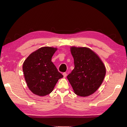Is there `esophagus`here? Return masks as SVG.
I'll return each mask as SVG.
<instances>
[{
	"instance_id": "obj_1",
	"label": "esophagus",
	"mask_w": 127,
	"mask_h": 127,
	"mask_svg": "<svg viewBox=\"0 0 127 127\" xmlns=\"http://www.w3.org/2000/svg\"><path fill=\"white\" fill-rule=\"evenodd\" d=\"M63 76H64V78L66 77V76H67V73H66V72H64V73H63Z\"/></svg>"
}]
</instances>
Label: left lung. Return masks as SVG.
<instances>
[{
  "label": "left lung",
  "mask_w": 127,
  "mask_h": 127,
  "mask_svg": "<svg viewBox=\"0 0 127 127\" xmlns=\"http://www.w3.org/2000/svg\"><path fill=\"white\" fill-rule=\"evenodd\" d=\"M75 68L67 79L75 93L80 96L93 94L102 84L106 73L105 67L97 55L89 48H70Z\"/></svg>",
  "instance_id": "left-lung-1"
}]
</instances>
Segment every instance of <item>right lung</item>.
<instances>
[{
  "instance_id": "add662e5",
  "label": "right lung",
  "mask_w": 127,
  "mask_h": 127,
  "mask_svg": "<svg viewBox=\"0 0 127 127\" xmlns=\"http://www.w3.org/2000/svg\"><path fill=\"white\" fill-rule=\"evenodd\" d=\"M56 48L42 47L32 53L23 64L25 81L33 93L45 96L52 92L63 75L51 61Z\"/></svg>"
}]
</instances>
